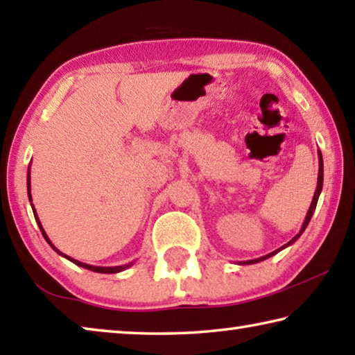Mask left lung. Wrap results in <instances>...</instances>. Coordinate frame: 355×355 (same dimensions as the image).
<instances>
[{"instance_id": "8db88e82", "label": "left lung", "mask_w": 355, "mask_h": 355, "mask_svg": "<svg viewBox=\"0 0 355 355\" xmlns=\"http://www.w3.org/2000/svg\"><path fill=\"white\" fill-rule=\"evenodd\" d=\"M318 159H320V171H318V186H316V191H315L313 200H311V203H310V208H309V211H307V216H305V220H304V224H302V227H300V232L297 233L296 236H294V238L291 239V241H288L285 245H282V248H279L277 250L271 252V254H268V255H264V257H260V258H254V260H248V261H238V264H254V263H260V261H263V260H266V258H269V257L275 255V254H277V252L284 250L285 248H288V245H291L293 243H296L297 239H299V236L302 235L304 230H305V228H307V225H309V222H310V219H311V216H313V213H315L316 203H318V199H320V194H321V189H322L324 169H322V155H321L320 150H318Z\"/></svg>"}]
</instances>
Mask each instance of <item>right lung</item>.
Masks as SVG:
<instances>
[{"label":"right lung","instance_id":"right-lung-1","mask_svg":"<svg viewBox=\"0 0 355 355\" xmlns=\"http://www.w3.org/2000/svg\"><path fill=\"white\" fill-rule=\"evenodd\" d=\"M26 182H28V183H26V188H28V199H29V202H33V197H31V175H29V169H28V178H26ZM31 207H33V213H34L35 222H37V225H39V228H40L42 235H44V238H45V241L51 245V249H53V250L58 252V254L61 255V257L67 258V260H70L71 263H75V264H78V266H81V268H84V269H89V271L100 272V274H116V272H120V271H125V269L130 268L131 264H133V263H128V264H122V266H107V268H106V266H92V264L81 263V261L75 260V258H71V257H69V255L62 254L61 250H59V249H56V248H55V244L51 243V239L48 238V235H46L45 230H44V227H42V224H40V220H39V216H37V213H35V208H34L33 203H31Z\"/></svg>","mask_w":355,"mask_h":355}]
</instances>
